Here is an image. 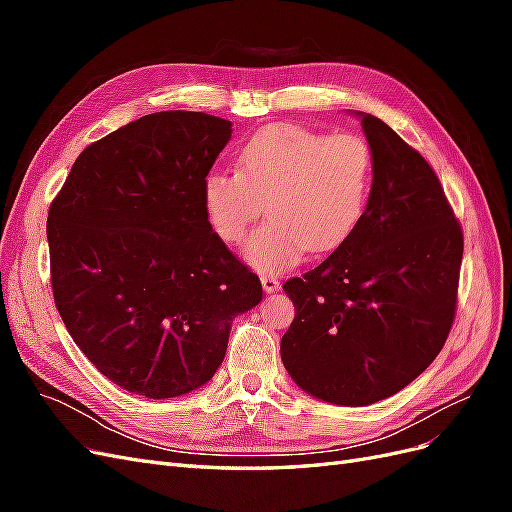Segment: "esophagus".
<instances>
[{
	"mask_svg": "<svg viewBox=\"0 0 512 512\" xmlns=\"http://www.w3.org/2000/svg\"><path fill=\"white\" fill-rule=\"evenodd\" d=\"M260 282H262V288H265V292H275V290H280V286H282L275 275H260Z\"/></svg>",
	"mask_w": 512,
	"mask_h": 512,
	"instance_id": "1",
	"label": "esophagus"
}]
</instances>
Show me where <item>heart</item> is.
<instances>
[{"instance_id":"heart-1","label":"heart","mask_w":512,"mask_h":512,"mask_svg":"<svg viewBox=\"0 0 512 512\" xmlns=\"http://www.w3.org/2000/svg\"><path fill=\"white\" fill-rule=\"evenodd\" d=\"M374 185L376 156L365 136L282 123L247 138L237 173L211 170L203 203L224 243H241L267 205L269 220L243 254L262 275H275L307 250L324 254L344 245L363 222Z\"/></svg>"}]
</instances>
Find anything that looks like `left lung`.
Listing matches in <instances>:
<instances>
[{"mask_svg": "<svg viewBox=\"0 0 512 512\" xmlns=\"http://www.w3.org/2000/svg\"><path fill=\"white\" fill-rule=\"evenodd\" d=\"M376 185L354 235L284 290L294 320L282 361L301 389L337 406L395 395L433 363L451 333L463 232L427 160L361 113Z\"/></svg>", "mask_w": 512, "mask_h": 512, "instance_id": "1", "label": "left lung"}]
</instances>
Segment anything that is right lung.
I'll use <instances>...</instances> for the list:
<instances>
[{"instance_id":"add662e5","label":"right lung","mask_w":512,"mask_h":512,"mask_svg":"<svg viewBox=\"0 0 512 512\" xmlns=\"http://www.w3.org/2000/svg\"><path fill=\"white\" fill-rule=\"evenodd\" d=\"M232 123L192 111L136 119L81 151L46 220L51 286L100 374L149 399L190 393L224 361L258 275L215 235L203 181Z\"/></svg>"}]
</instances>
